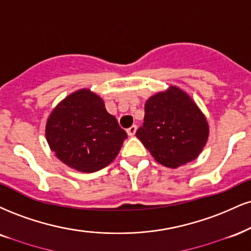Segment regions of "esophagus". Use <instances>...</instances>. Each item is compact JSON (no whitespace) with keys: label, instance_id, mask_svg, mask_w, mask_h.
<instances>
[{"label":"esophagus","instance_id":"esophagus-1","mask_svg":"<svg viewBox=\"0 0 251 251\" xmlns=\"http://www.w3.org/2000/svg\"><path fill=\"white\" fill-rule=\"evenodd\" d=\"M126 132H127V134L129 135V137H133V135L135 134V132H137V125H132L131 127L126 129Z\"/></svg>","mask_w":251,"mask_h":251}]
</instances>
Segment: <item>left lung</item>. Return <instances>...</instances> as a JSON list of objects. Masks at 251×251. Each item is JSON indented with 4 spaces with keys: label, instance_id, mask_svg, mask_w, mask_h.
I'll return each instance as SVG.
<instances>
[{
    "label": "left lung",
    "instance_id": "obj_1",
    "mask_svg": "<svg viewBox=\"0 0 251 251\" xmlns=\"http://www.w3.org/2000/svg\"><path fill=\"white\" fill-rule=\"evenodd\" d=\"M135 135L156 162L177 168L198 158L207 144L209 126L191 97L171 85L147 99L143 126Z\"/></svg>",
    "mask_w": 251,
    "mask_h": 251
}]
</instances>
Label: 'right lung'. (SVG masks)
I'll return each instance as SVG.
<instances>
[{"label": "right lung", "mask_w": 251, "mask_h": 251, "mask_svg": "<svg viewBox=\"0 0 251 251\" xmlns=\"http://www.w3.org/2000/svg\"><path fill=\"white\" fill-rule=\"evenodd\" d=\"M45 137L60 161L78 172L93 173L116 159L127 133L107 112L100 97L81 89L53 108Z\"/></svg>", "instance_id": "obj_1"}]
</instances>
